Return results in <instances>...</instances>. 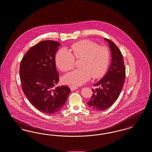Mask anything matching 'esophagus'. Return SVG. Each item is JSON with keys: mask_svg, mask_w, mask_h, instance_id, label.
<instances>
[{"mask_svg": "<svg viewBox=\"0 0 152 152\" xmlns=\"http://www.w3.org/2000/svg\"><path fill=\"white\" fill-rule=\"evenodd\" d=\"M70 89H71V90L73 91H75V90H76V89H78V87H76V86H70Z\"/></svg>", "mask_w": 152, "mask_h": 152, "instance_id": "obj_1", "label": "esophagus"}]
</instances>
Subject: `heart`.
<instances>
[{
    "mask_svg": "<svg viewBox=\"0 0 152 152\" xmlns=\"http://www.w3.org/2000/svg\"><path fill=\"white\" fill-rule=\"evenodd\" d=\"M72 53L66 48L58 51L56 56V63L63 71L71 69L74 66L75 57L83 58L80 66L63 78V82L75 86H81L92 76L99 78L102 76L108 66L110 53L108 48L98 45L89 40H81L71 45Z\"/></svg>",
    "mask_w": 152,
    "mask_h": 152,
    "instance_id": "obj_1",
    "label": "heart"
}]
</instances>
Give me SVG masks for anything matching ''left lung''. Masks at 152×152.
<instances>
[{
  "label": "left lung",
  "instance_id": "1",
  "mask_svg": "<svg viewBox=\"0 0 152 152\" xmlns=\"http://www.w3.org/2000/svg\"><path fill=\"white\" fill-rule=\"evenodd\" d=\"M104 40L109 44L111 63L104 77L94 84L98 88L92 89L94 94L90 101L87 102L90 108L98 110L108 108L116 101L123 89L125 78V67L121 51L113 42L106 38Z\"/></svg>",
  "mask_w": 152,
  "mask_h": 152
}]
</instances>
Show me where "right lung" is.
<instances>
[{
    "mask_svg": "<svg viewBox=\"0 0 152 152\" xmlns=\"http://www.w3.org/2000/svg\"><path fill=\"white\" fill-rule=\"evenodd\" d=\"M60 45L53 40L40 42L29 48L20 63L22 90L31 104L44 113L61 110L71 92L67 86L55 87L59 81L55 54Z\"/></svg>",
    "mask_w": 152,
    "mask_h": 152,
    "instance_id": "add662e5",
    "label": "right lung"
}]
</instances>
